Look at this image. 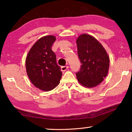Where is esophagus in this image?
Here are the masks:
<instances>
[{
	"instance_id": "obj_1",
	"label": "esophagus",
	"mask_w": 132,
	"mask_h": 132,
	"mask_svg": "<svg viewBox=\"0 0 132 132\" xmlns=\"http://www.w3.org/2000/svg\"><path fill=\"white\" fill-rule=\"evenodd\" d=\"M61 71H65L67 70L68 68V66H62L61 67Z\"/></svg>"
}]
</instances>
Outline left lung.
Masks as SVG:
<instances>
[{
  "instance_id": "left-lung-1",
  "label": "left lung",
  "mask_w": 132,
  "mask_h": 132,
  "mask_svg": "<svg viewBox=\"0 0 132 132\" xmlns=\"http://www.w3.org/2000/svg\"><path fill=\"white\" fill-rule=\"evenodd\" d=\"M80 70L77 79L83 86L95 87L102 83L108 75L109 57L103 47L93 36L84 34L76 39Z\"/></svg>"
}]
</instances>
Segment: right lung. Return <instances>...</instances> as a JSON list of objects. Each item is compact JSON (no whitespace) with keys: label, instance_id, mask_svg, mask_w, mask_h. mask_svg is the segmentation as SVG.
Masks as SVG:
<instances>
[{"label":"right lung","instance_id":"1","mask_svg":"<svg viewBox=\"0 0 132 132\" xmlns=\"http://www.w3.org/2000/svg\"><path fill=\"white\" fill-rule=\"evenodd\" d=\"M56 40L53 35L39 39L30 48L26 58V69L30 80L35 87L44 91L53 89L62 77L61 67L52 46Z\"/></svg>","mask_w":132,"mask_h":132}]
</instances>
